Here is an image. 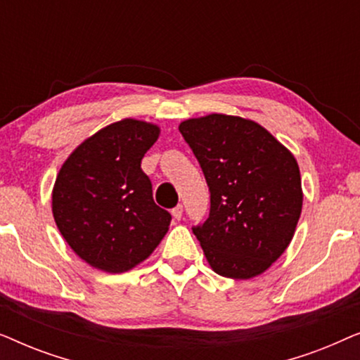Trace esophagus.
Wrapping results in <instances>:
<instances>
[{
    "label": "esophagus",
    "instance_id": "obj_1",
    "mask_svg": "<svg viewBox=\"0 0 360 360\" xmlns=\"http://www.w3.org/2000/svg\"><path fill=\"white\" fill-rule=\"evenodd\" d=\"M172 214H174L175 219H180L181 216H184V206L181 205H176L174 210H172Z\"/></svg>",
    "mask_w": 360,
    "mask_h": 360
}]
</instances>
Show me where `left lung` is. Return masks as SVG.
I'll use <instances>...</instances> for the list:
<instances>
[{
	"label": "left lung",
	"instance_id": "obj_1",
	"mask_svg": "<svg viewBox=\"0 0 360 360\" xmlns=\"http://www.w3.org/2000/svg\"><path fill=\"white\" fill-rule=\"evenodd\" d=\"M179 129L210 188L208 219L191 229L211 269L239 280L265 272L288 248L302 214V176L292 152L238 116L186 120Z\"/></svg>",
	"mask_w": 360,
	"mask_h": 360
}]
</instances>
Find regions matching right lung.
<instances>
[{"mask_svg":"<svg viewBox=\"0 0 360 360\" xmlns=\"http://www.w3.org/2000/svg\"><path fill=\"white\" fill-rule=\"evenodd\" d=\"M159 127L122 120L82 142L58 172L52 191L57 228L93 267L126 272L149 257L164 238L172 216L155 205L142 157Z\"/></svg>","mask_w":360,"mask_h":360,"instance_id":"right-lung-1","label":"right lung"}]
</instances>
